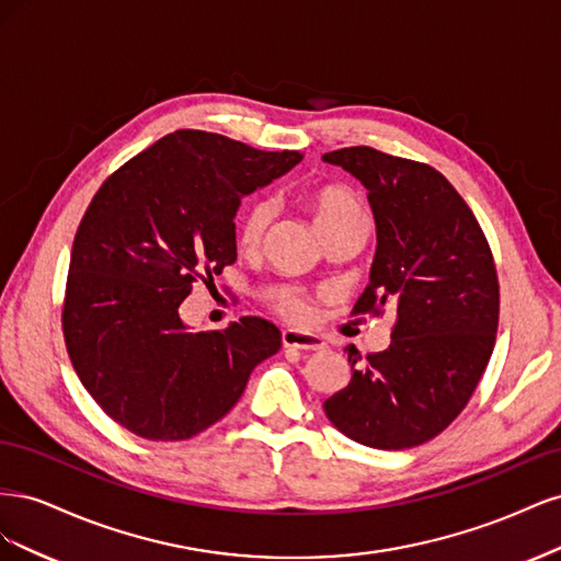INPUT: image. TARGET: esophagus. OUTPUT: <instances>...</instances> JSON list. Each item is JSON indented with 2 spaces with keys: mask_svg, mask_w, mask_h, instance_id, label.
I'll return each mask as SVG.
<instances>
[{
  "mask_svg": "<svg viewBox=\"0 0 561 561\" xmlns=\"http://www.w3.org/2000/svg\"><path fill=\"white\" fill-rule=\"evenodd\" d=\"M283 346L285 348H301V351H320L325 348V342L316 334H307V332H297V330H285L283 332Z\"/></svg>",
  "mask_w": 561,
  "mask_h": 561,
  "instance_id": "1",
  "label": "esophagus"
}]
</instances>
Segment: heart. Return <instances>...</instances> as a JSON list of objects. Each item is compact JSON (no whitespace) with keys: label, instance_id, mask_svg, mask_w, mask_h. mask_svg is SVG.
<instances>
[{"label":"heart","instance_id":"heart-1","mask_svg":"<svg viewBox=\"0 0 561 561\" xmlns=\"http://www.w3.org/2000/svg\"><path fill=\"white\" fill-rule=\"evenodd\" d=\"M307 203L322 236L336 227L355 222V219H365L360 198L342 184L316 186V190L307 194ZM271 219H274V206L266 198L248 201L239 217H236V243H239V248L245 252L260 250L266 239ZM271 307H274L278 316L297 322V325H307L313 318V301L304 293L293 290V287L276 295Z\"/></svg>","mask_w":561,"mask_h":561}]
</instances>
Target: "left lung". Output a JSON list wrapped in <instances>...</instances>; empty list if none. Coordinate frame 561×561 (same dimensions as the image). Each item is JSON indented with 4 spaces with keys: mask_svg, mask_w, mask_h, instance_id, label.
<instances>
[{
    "mask_svg": "<svg viewBox=\"0 0 561 561\" xmlns=\"http://www.w3.org/2000/svg\"><path fill=\"white\" fill-rule=\"evenodd\" d=\"M358 178L377 222L369 285L351 316L396 311L390 346H346L351 381L322 402L351 439L377 449L428 443L466 410L496 344L499 274L486 236L433 165L371 147L322 157Z\"/></svg>",
    "mask_w": 561,
    "mask_h": 561,
    "instance_id": "obj_1",
    "label": "left lung"
}]
</instances>
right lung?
Wrapping results in <instances>:
<instances>
[{"instance_id":"obj_1","label":"right lung","mask_w":561,"mask_h":561,"mask_svg":"<svg viewBox=\"0 0 561 561\" xmlns=\"http://www.w3.org/2000/svg\"><path fill=\"white\" fill-rule=\"evenodd\" d=\"M301 161L225 135L175 130L103 182L67 271L62 336L79 381L112 421L154 443L190 439L243 396L280 330L245 316L192 332L180 304L236 262L241 196Z\"/></svg>"}]
</instances>
